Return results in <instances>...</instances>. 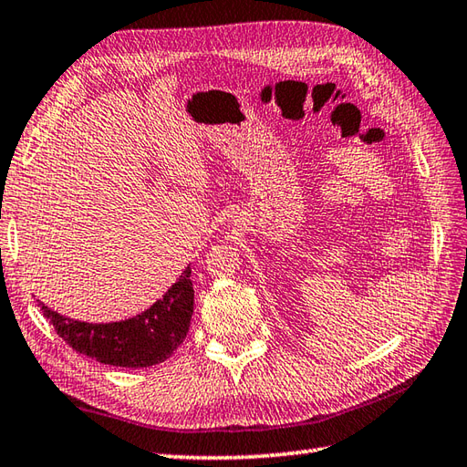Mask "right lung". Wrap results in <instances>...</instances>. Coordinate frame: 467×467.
<instances>
[{"label":"right lung","instance_id":"right-lung-1","mask_svg":"<svg viewBox=\"0 0 467 467\" xmlns=\"http://www.w3.org/2000/svg\"><path fill=\"white\" fill-rule=\"evenodd\" d=\"M190 273L188 265L161 299L145 312L121 322H78L54 312L42 301L40 309L46 319H50L57 334L77 352L109 367L148 368L168 360L188 334L194 312V287Z\"/></svg>","mask_w":467,"mask_h":467}]
</instances>
